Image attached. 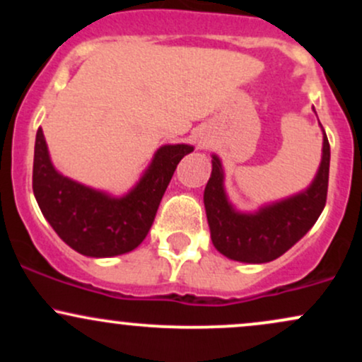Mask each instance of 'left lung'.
<instances>
[{"instance_id":"1","label":"left lung","mask_w":362,"mask_h":362,"mask_svg":"<svg viewBox=\"0 0 362 362\" xmlns=\"http://www.w3.org/2000/svg\"><path fill=\"white\" fill-rule=\"evenodd\" d=\"M322 132V161L313 182L301 192L260 206L253 213H243L231 204L224 189L223 163L218 155H213L204 207L216 250L236 262L265 264L288 252L308 233L327 202L330 144L323 127Z\"/></svg>"}]
</instances>
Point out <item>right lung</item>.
<instances>
[{"label":"right lung","mask_w":362,"mask_h":362,"mask_svg":"<svg viewBox=\"0 0 362 362\" xmlns=\"http://www.w3.org/2000/svg\"><path fill=\"white\" fill-rule=\"evenodd\" d=\"M192 151L190 144H163L129 192L112 195L57 172L39 127L32 187L44 218L73 250L95 259L122 255L146 238L177 165Z\"/></svg>","instance_id":"1"}]
</instances>
